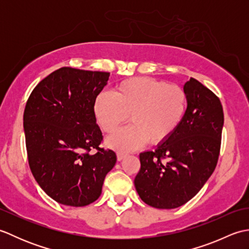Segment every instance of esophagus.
<instances>
[{
  "mask_svg": "<svg viewBox=\"0 0 249 249\" xmlns=\"http://www.w3.org/2000/svg\"><path fill=\"white\" fill-rule=\"evenodd\" d=\"M125 157H126V154H124V153H121V152H119L118 154H116V158H118V160H119V161L123 160Z\"/></svg>",
  "mask_w": 249,
  "mask_h": 249,
  "instance_id": "esophagus-1",
  "label": "esophagus"
}]
</instances>
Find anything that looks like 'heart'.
<instances>
[{
	"instance_id": "obj_1",
	"label": "heart",
	"mask_w": 249,
	"mask_h": 249,
	"mask_svg": "<svg viewBox=\"0 0 249 249\" xmlns=\"http://www.w3.org/2000/svg\"><path fill=\"white\" fill-rule=\"evenodd\" d=\"M187 104V94L181 87L137 77L119 83L112 95L99 93L93 109L97 123L109 134L130 115L133 124L111 135L107 145L120 152H131L149 140L160 144L170 138L184 120Z\"/></svg>"
}]
</instances>
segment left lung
<instances>
[{
  "label": "left lung",
  "instance_id": "8db88e82",
  "mask_svg": "<svg viewBox=\"0 0 249 249\" xmlns=\"http://www.w3.org/2000/svg\"><path fill=\"white\" fill-rule=\"evenodd\" d=\"M188 104L184 120L155 151L140 153L135 187L141 200L156 209H176L198 194L217 165L223 106L194 78L185 83Z\"/></svg>",
  "mask_w": 249,
  "mask_h": 249
}]
</instances>
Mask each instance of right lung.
<instances>
[{
  "mask_svg": "<svg viewBox=\"0 0 249 249\" xmlns=\"http://www.w3.org/2000/svg\"><path fill=\"white\" fill-rule=\"evenodd\" d=\"M109 76L62 67L37 84L26 102L23 128L31 171L61 204L86 206L97 200L116 162L113 151L99 147L103 134L93 109ZM92 148L98 150L95 155Z\"/></svg>",
  "mask_w": 249,
  "mask_h": 249,
  "instance_id": "add662e5",
  "label": "right lung"
}]
</instances>
